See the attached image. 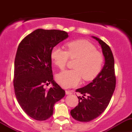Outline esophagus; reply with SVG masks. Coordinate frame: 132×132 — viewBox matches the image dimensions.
Wrapping results in <instances>:
<instances>
[{"mask_svg":"<svg viewBox=\"0 0 132 132\" xmlns=\"http://www.w3.org/2000/svg\"><path fill=\"white\" fill-rule=\"evenodd\" d=\"M72 94V92L70 91H66V95H69V94Z\"/></svg>","mask_w":132,"mask_h":132,"instance_id":"obj_1","label":"esophagus"}]
</instances>
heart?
Here are the masks:
<instances>
[{
  "instance_id": "1",
  "label": "heart",
  "mask_w": 132,
  "mask_h": 132,
  "mask_svg": "<svg viewBox=\"0 0 132 132\" xmlns=\"http://www.w3.org/2000/svg\"><path fill=\"white\" fill-rule=\"evenodd\" d=\"M68 51L56 45L51 51V59L56 66L63 68L69 57L77 58L73 70H64L57 75L56 80L64 88H71L78 86L82 77L85 80L94 79L102 69L103 57L96 51L95 46L86 40H76L68 43Z\"/></svg>"
}]
</instances>
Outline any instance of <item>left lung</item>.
Listing matches in <instances>:
<instances>
[{"label":"left lung","mask_w":132,"mask_h":132,"mask_svg":"<svg viewBox=\"0 0 132 132\" xmlns=\"http://www.w3.org/2000/svg\"><path fill=\"white\" fill-rule=\"evenodd\" d=\"M92 38L98 41L102 47L105 64L92 82L76 90L83 96H78V105L70 113L75 120L80 122L91 121L100 116L109 105L116 87L114 59L111 49L100 38Z\"/></svg>","instance_id":"obj_1"}]
</instances>
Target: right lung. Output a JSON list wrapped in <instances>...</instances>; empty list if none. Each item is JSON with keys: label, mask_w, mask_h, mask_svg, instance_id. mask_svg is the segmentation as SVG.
Returning a JSON list of instances; mask_svg holds the SVG:
<instances>
[{"label": "right lung", "mask_w": 132, "mask_h": 132, "mask_svg": "<svg viewBox=\"0 0 132 132\" xmlns=\"http://www.w3.org/2000/svg\"><path fill=\"white\" fill-rule=\"evenodd\" d=\"M68 38L66 32L38 29L20 42L14 60V88L22 109L29 116L45 121L54 113L56 102L65 95L64 90L54 80L51 51ZM53 84L46 90L44 86Z\"/></svg>", "instance_id": "obj_1"}]
</instances>
